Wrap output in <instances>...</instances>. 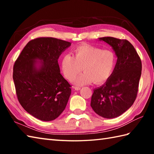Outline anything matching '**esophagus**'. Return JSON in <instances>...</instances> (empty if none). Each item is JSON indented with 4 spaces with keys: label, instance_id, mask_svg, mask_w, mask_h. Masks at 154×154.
Masks as SVG:
<instances>
[{
    "label": "esophagus",
    "instance_id": "esophagus-1",
    "mask_svg": "<svg viewBox=\"0 0 154 154\" xmlns=\"http://www.w3.org/2000/svg\"><path fill=\"white\" fill-rule=\"evenodd\" d=\"M74 89L76 91H79L81 89V87H74Z\"/></svg>",
    "mask_w": 154,
    "mask_h": 154
}]
</instances>
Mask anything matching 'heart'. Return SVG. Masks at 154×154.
Segmentation results:
<instances>
[{
  "label": "heart",
  "instance_id": "heart-1",
  "mask_svg": "<svg viewBox=\"0 0 154 154\" xmlns=\"http://www.w3.org/2000/svg\"><path fill=\"white\" fill-rule=\"evenodd\" d=\"M73 54L74 56L67 54L62 57L61 69L69 81L73 80L82 69L85 71L75 80L77 85L103 83L110 77L115 67L116 57L112 50L81 45L74 49Z\"/></svg>",
  "mask_w": 154,
  "mask_h": 154
}]
</instances>
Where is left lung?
Listing matches in <instances>:
<instances>
[{"instance_id":"left-lung-1","label":"left lung","mask_w":154,"mask_h":154,"mask_svg":"<svg viewBox=\"0 0 154 154\" xmlns=\"http://www.w3.org/2000/svg\"><path fill=\"white\" fill-rule=\"evenodd\" d=\"M112 48L117 61L110 77L94 89L91 106L105 119L120 116L134 103L142 74V61L131 43L112 37L100 38Z\"/></svg>"}]
</instances>
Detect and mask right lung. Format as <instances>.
Here are the masks:
<instances>
[{
    "label": "right lung",
    "instance_id": "obj_1",
    "mask_svg": "<svg viewBox=\"0 0 154 154\" xmlns=\"http://www.w3.org/2000/svg\"><path fill=\"white\" fill-rule=\"evenodd\" d=\"M71 44L54 38H35L15 61L13 80L18 100L39 120H54L66 107L71 86L60 73L57 60Z\"/></svg>",
    "mask_w": 154,
    "mask_h": 154
}]
</instances>
